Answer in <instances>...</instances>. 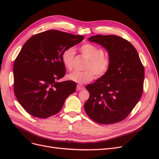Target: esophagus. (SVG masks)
I'll return each mask as SVG.
<instances>
[{"label": "esophagus", "instance_id": "obj_1", "mask_svg": "<svg viewBox=\"0 0 159 159\" xmlns=\"http://www.w3.org/2000/svg\"><path fill=\"white\" fill-rule=\"evenodd\" d=\"M84 88V87L82 85H80V84H78L77 86V90H81V89H83Z\"/></svg>", "mask_w": 159, "mask_h": 159}]
</instances>
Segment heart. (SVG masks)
Here are the masks:
<instances>
[{"mask_svg": "<svg viewBox=\"0 0 159 159\" xmlns=\"http://www.w3.org/2000/svg\"><path fill=\"white\" fill-rule=\"evenodd\" d=\"M80 53L88 61L86 65V70L75 71L68 75V79L78 84H85L95 78H101L109 71L111 61L109 56L104 55V50L97 46L86 43L80 47ZM75 52L73 48H66L62 54V62L65 68L71 70L73 68Z\"/></svg>", "mask_w": 159, "mask_h": 159, "instance_id": "1", "label": "heart"}]
</instances>
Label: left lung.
I'll return each mask as SVG.
<instances>
[{"mask_svg":"<svg viewBox=\"0 0 159 159\" xmlns=\"http://www.w3.org/2000/svg\"><path fill=\"white\" fill-rule=\"evenodd\" d=\"M88 40L107 50L111 64L104 77L86 86L89 97L84 110L98 124L120 122L131 112L143 94L144 66L134 46L120 37L97 35Z\"/></svg>","mask_w":159,"mask_h":159,"instance_id":"1","label":"left lung"}]
</instances>
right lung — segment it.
<instances>
[{
	"label": "right lung",
	"instance_id": "add662e5",
	"mask_svg": "<svg viewBox=\"0 0 159 159\" xmlns=\"http://www.w3.org/2000/svg\"><path fill=\"white\" fill-rule=\"evenodd\" d=\"M84 39L52 30L34 35L24 44L13 64V89L26 112L46 119L62 109L77 87L71 80L57 82L66 74L62 54Z\"/></svg>",
	"mask_w": 159,
	"mask_h": 159
}]
</instances>
